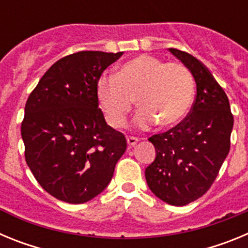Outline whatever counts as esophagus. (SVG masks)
Returning a JSON list of instances; mask_svg holds the SVG:
<instances>
[{
    "mask_svg": "<svg viewBox=\"0 0 248 248\" xmlns=\"http://www.w3.org/2000/svg\"><path fill=\"white\" fill-rule=\"evenodd\" d=\"M138 141H139V139H138V138H134V137H128V138H126V143H128L129 146L137 145Z\"/></svg>",
    "mask_w": 248,
    "mask_h": 248,
    "instance_id": "esophagus-1",
    "label": "esophagus"
}]
</instances>
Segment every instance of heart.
I'll list each match as a JSON object with an SVG mask.
<instances>
[{"instance_id":"1","label":"heart","mask_w":248,"mask_h":248,"mask_svg":"<svg viewBox=\"0 0 248 248\" xmlns=\"http://www.w3.org/2000/svg\"><path fill=\"white\" fill-rule=\"evenodd\" d=\"M97 99L109 125L122 128L135 98L140 108L135 125L146 129L155 122L172 126L185 118L194 97V79L185 65L165 63L141 54L123 63L115 74H103L95 85Z\"/></svg>"}]
</instances>
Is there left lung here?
Here are the masks:
<instances>
[{
  "mask_svg": "<svg viewBox=\"0 0 248 248\" xmlns=\"http://www.w3.org/2000/svg\"><path fill=\"white\" fill-rule=\"evenodd\" d=\"M190 71L196 83V99L180 124L149 138L156 151L145 169L151 192L164 202L184 206L211 187L230 151L233 117L229 98L199 59L169 48Z\"/></svg>",
  "mask_w": 248,
  "mask_h": 248,
  "instance_id": "left-lung-1",
  "label": "left lung"
}]
</instances>
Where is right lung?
Returning a JSON list of instances; mask_svg holds the SVG:
<instances>
[{
    "label": "right lung",
    "instance_id": "1",
    "mask_svg": "<svg viewBox=\"0 0 248 248\" xmlns=\"http://www.w3.org/2000/svg\"><path fill=\"white\" fill-rule=\"evenodd\" d=\"M119 53L83 50L57 61L28 97L21 135L26 163L43 189L69 203L92 200L109 185L125 137L98 108L97 85Z\"/></svg>",
    "mask_w": 248,
    "mask_h": 248
}]
</instances>
